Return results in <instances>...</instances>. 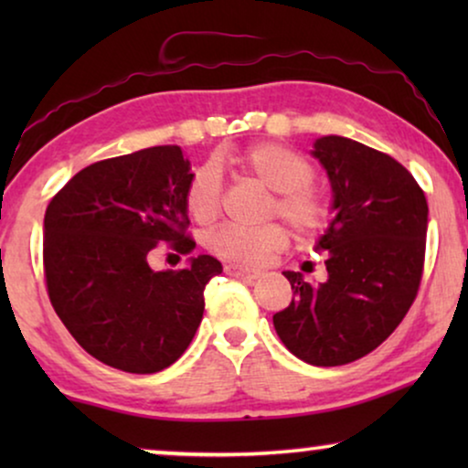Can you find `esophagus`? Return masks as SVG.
Listing matches in <instances>:
<instances>
[{
    "mask_svg": "<svg viewBox=\"0 0 468 468\" xmlns=\"http://www.w3.org/2000/svg\"><path fill=\"white\" fill-rule=\"evenodd\" d=\"M226 272L232 274V277H240V279H258L261 274L260 268H249L242 264H228Z\"/></svg>",
    "mask_w": 468,
    "mask_h": 468,
    "instance_id": "34e87169",
    "label": "esophagus"
}]
</instances>
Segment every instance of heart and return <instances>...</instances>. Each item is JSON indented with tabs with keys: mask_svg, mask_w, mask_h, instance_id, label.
I'll use <instances>...</instances> for the list:
<instances>
[{
	"mask_svg": "<svg viewBox=\"0 0 468 468\" xmlns=\"http://www.w3.org/2000/svg\"><path fill=\"white\" fill-rule=\"evenodd\" d=\"M247 175L277 194L272 210L283 217L300 236L315 234L328 221V204L313 187L315 170L298 151L277 143H261L239 157ZM185 207L197 223H210L221 210V172L215 164H204L189 176ZM287 245V232L279 223L249 228L226 223L207 236V247L219 258L260 264Z\"/></svg>",
	"mask_w": 468,
	"mask_h": 468,
	"instance_id": "obj_1",
	"label": "heart"
}]
</instances>
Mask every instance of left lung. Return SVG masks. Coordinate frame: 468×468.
Listing matches in <instances>:
<instances>
[{
    "mask_svg": "<svg viewBox=\"0 0 468 468\" xmlns=\"http://www.w3.org/2000/svg\"><path fill=\"white\" fill-rule=\"evenodd\" d=\"M311 155L330 181L332 219L315 242L325 274L285 271L293 298L272 315L293 356L341 367L386 341L407 315L424 268L428 204L405 165L357 140L322 136Z\"/></svg>",
    "mask_w": 468,
    "mask_h": 468,
    "instance_id": "obj_1",
    "label": "left lung"
}]
</instances>
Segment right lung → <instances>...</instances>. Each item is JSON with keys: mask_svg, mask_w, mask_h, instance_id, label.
Returning <instances> with one entry per match:
<instances>
[{"mask_svg": "<svg viewBox=\"0 0 468 468\" xmlns=\"http://www.w3.org/2000/svg\"><path fill=\"white\" fill-rule=\"evenodd\" d=\"M181 146L162 144L87 165L44 215V274L50 303L87 354L125 373L168 368L189 347L204 287L223 271L213 255L183 271H153L157 242L191 253Z\"/></svg>", "mask_w": 468, "mask_h": 468, "instance_id": "add662e5", "label": "right lung"}]
</instances>
